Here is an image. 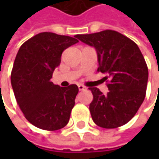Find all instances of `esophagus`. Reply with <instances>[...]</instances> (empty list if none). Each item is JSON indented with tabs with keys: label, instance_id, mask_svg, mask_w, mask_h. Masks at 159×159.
I'll return each mask as SVG.
<instances>
[{
	"label": "esophagus",
	"instance_id": "obj_1",
	"mask_svg": "<svg viewBox=\"0 0 159 159\" xmlns=\"http://www.w3.org/2000/svg\"><path fill=\"white\" fill-rule=\"evenodd\" d=\"M78 87H79V89H80V91H82V90H86V89H87V88H86L85 86H83V85H79Z\"/></svg>",
	"mask_w": 159,
	"mask_h": 159
}]
</instances>
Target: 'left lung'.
<instances>
[{"label": "left lung", "instance_id": "left-lung-1", "mask_svg": "<svg viewBox=\"0 0 159 159\" xmlns=\"http://www.w3.org/2000/svg\"><path fill=\"white\" fill-rule=\"evenodd\" d=\"M77 39L97 52L98 72L106 74L109 92L89 88L93 101L89 110L93 121L103 128H117L130 121L143 102L148 66L137 44L113 30L90 34H77Z\"/></svg>", "mask_w": 159, "mask_h": 159}]
</instances>
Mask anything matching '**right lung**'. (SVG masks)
<instances>
[{
	"instance_id": "right-lung-1",
	"label": "right lung",
	"mask_w": 159,
	"mask_h": 159,
	"mask_svg": "<svg viewBox=\"0 0 159 159\" xmlns=\"http://www.w3.org/2000/svg\"><path fill=\"white\" fill-rule=\"evenodd\" d=\"M79 40L70 36L40 33L22 44L11 71V85L24 116L36 127L55 131L70 119L78 86L62 88L50 81L64 49Z\"/></svg>"
}]
</instances>
